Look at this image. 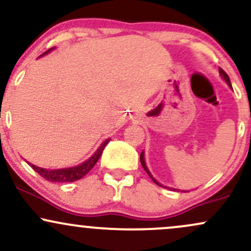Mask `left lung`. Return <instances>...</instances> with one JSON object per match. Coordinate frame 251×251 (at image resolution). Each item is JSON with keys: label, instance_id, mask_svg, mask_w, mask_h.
<instances>
[{"label": "left lung", "instance_id": "left-lung-1", "mask_svg": "<svg viewBox=\"0 0 251 251\" xmlns=\"http://www.w3.org/2000/svg\"><path fill=\"white\" fill-rule=\"evenodd\" d=\"M220 74H221V76H222V77H223V79H224V80H226V83H227V85H229V86H230V87H231V82H230V79H229V76H227V74H226V72H224L223 70H222V68H221V67H220ZM231 88H232V87H231ZM140 163H142V166H143V168H144V170H145V171H146V172H148V175L150 176V177H151V179H152V180H153V181H154V183H155V184H157V185H159V186H163V185H160V184H159V183H158V181H157V180H155L153 177H152V175H151V174H150V171H149L148 166H146V164H145V159H144V152H142V154H140ZM177 191H179V190H177Z\"/></svg>", "mask_w": 251, "mask_h": 251}]
</instances>
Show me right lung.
<instances>
[{
    "mask_svg": "<svg viewBox=\"0 0 251 251\" xmlns=\"http://www.w3.org/2000/svg\"><path fill=\"white\" fill-rule=\"evenodd\" d=\"M50 50H51V48L46 51V53H43L41 56L45 55V54L50 53ZM108 142H109V139H106L105 142H103L101 145L99 146V149L94 152V154L89 158V159L86 160V162H83L82 164H80V165L74 166V168L47 170V169L39 168V166L33 165V164H29V165L34 170H35V171L40 176H41V177H43L46 180H48V181H55V183H67V181H75L77 179H81L83 176L87 175L88 172L93 169V166L96 165L98 160H99L100 155L102 154L103 149H105V146L107 145Z\"/></svg>",
    "mask_w": 251,
    "mask_h": 251,
    "instance_id": "add662e5",
    "label": "right lung"
}]
</instances>
